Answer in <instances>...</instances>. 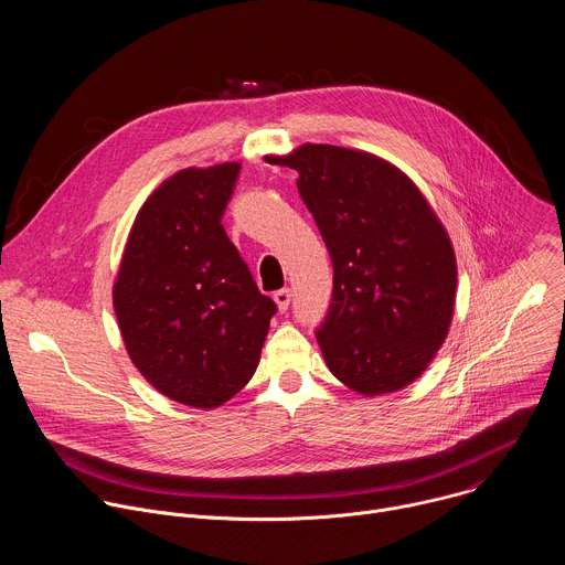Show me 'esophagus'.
<instances>
[{
  "label": "esophagus",
  "mask_w": 565,
  "mask_h": 565,
  "mask_svg": "<svg viewBox=\"0 0 565 565\" xmlns=\"http://www.w3.org/2000/svg\"><path fill=\"white\" fill-rule=\"evenodd\" d=\"M290 290L288 288H281V290H277L275 295H273V299L277 301V306H279V310L284 312V310H288V306H290Z\"/></svg>",
  "instance_id": "esophagus-1"
}]
</instances>
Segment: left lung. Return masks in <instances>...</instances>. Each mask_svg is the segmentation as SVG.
<instances>
[{"label": "left lung", "instance_id": "8db88e82", "mask_svg": "<svg viewBox=\"0 0 565 565\" xmlns=\"http://www.w3.org/2000/svg\"><path fill=\"white\" fill-rule=\"evenodd\" d=\"M333 264L315 331L331 373L364 393L414 382L447 338L456 299L451 241L420 190L386 160L335 145L279 158Z\"/></svg>", "mask_w": 565, "mask_h": 565}]
</instances>
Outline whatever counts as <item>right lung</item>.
I'll list each match as a JSON object with an SVG mask.
<instances>
[{
  "instance_id": "obj_1",
  "label": "right lung",
  "mask_w": 565,
  "mask_h": 565,
  "mask_svg": "<svg viewBox=\"0 0 565 565\" xmlns=\"http://www.w3.org/2000/svg\"><path fill=\"white\" fill-rule=\"evenodd\" d=\"M241 166L183 170L140 207L114 286L136 369L190 407L223 405L253 377L277 303L221 218Z\"/></svg>"
}]
</instances>
